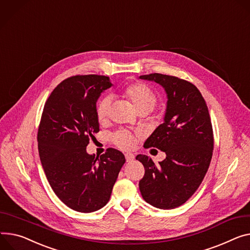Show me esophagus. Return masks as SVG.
<instances>
[{
  "mask_svg": "<svg viewBox=\"0 0 250 250\" xmlns=\"http://www.w3.org/2000/svg\"><path fill=\"white\" fill-rule=\"evenodd\" d=\"M125 158H126V161L129 163V162H131V161H133L134 160V158H135V156H134L132 153H126L125 154Z\"/></svg>",
  "mask_w": 250,
  "mask_h": 250,
  "instance_id": "34e87169",
  "label": "esophagus"
}]
</instances>
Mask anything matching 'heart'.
I'll use <instances>...</instances> for the list:
<instances>
[{
	"label": "heart",
	"instance_id": "1",
	"mask_svg": "<svg viewBox=\"0 0 250 250\" xmlns=\"http://www.w3.org/2000/svg\"><path fill=\"white\" fill-rule=\"evenodd\" d=\"M121 97L129 101L136 112H149L155 107L157 96L151 88L143 83H134L125 87L121 91ZM110 99H102L96 107V115L100 123H104L109 118ZM113 142L122 149H129L134 145V136L128 131H119L112 138Z\"/></svg>",
	"mask_w": 250,
	"mask_h": 250
}]
</instances>
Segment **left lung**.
<instances>
[{
    "label": "left lung",
    "instance_id": "obj_1",
    "mask_svg": "<svg viewBox=\"0 0 250 250\" xmlns=\"http://www.w3.org/2000/svg\"><path fill=\"white\" fill-rule=\"evenodd\" d=\"M140 79L154 81L167 93L164 123L145 141L144 147L164 151L166 158L154 164L139 154L145 169L139 181L144 200L160 209L184 204L201 184L213 153V130L201 93L192 83L175 76L153 73Z\"/></svg>",
    "mask_w": 250,
    "mask_h": 250
}]
</instances>
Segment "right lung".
I'll return each mask as SVG.
<instances>
[{
    "instance_id": "right-lung-1",
    "label": "right lung",
    "mask_w": 250,
    "mask_h": 250,
    "mask_svg": "<svg viewBox=\"0 0 250 250\" xmlns=\"http://www.w3.org/2000/svg\"><path fill=\"white\" fill-rule=\"evenodd\" d=\"M111 86L107 76L69 77L49 96L38 129L46 177L60 200L79 212H93L107 204L126 161L114 148L100 157L86 152L90 139L100 131L96 102Z\"/></svg>"
}]
</instances>
